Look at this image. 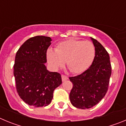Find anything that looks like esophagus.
Wrapping results in <instances>:
<instances>
[{
	"mask_svg": "<svg viewBox=\"0 0 126 126\" xmlns=\"http://www.w3.org/2000/svg\"><path fill=\"white\" fill-rule=\"evenodd\" d=\"M61 77H62V81H65V80L68 79V77L67 76L63 75V74H62V75L61 76Z\"/></svg>",
	"mask_w": 126,
	"mask_h": 126,
	"instance_id": "1",
	"label": "esophagus"
}]
</instances>
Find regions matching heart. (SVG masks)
<instances>
[{
	"mask_svg": "<svg viewBox=\"0 0 126 126\" xmlns=\"http://www.w3.org/2000/svg\"><path fill=\"white\" fill-rule=\"evenodd\" d=\"M95 56V48L90 41L71 39L61 42L55 50L47 51L48 63L53 69L57 70L64 65L74 74H80L90 67Z\"/></svg>",
	"mask_w": 126,
	"mask_h": 126,
	"instance_id": "obj_1",
	"label": "heart"
}]
</instances>
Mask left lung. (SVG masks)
<instances>
[{
	"label": "left lung",
	"mask_w": 126,
	"mask_h": 126,
	"mask_svg": "<svg viewBox=\"0 0 126 126\" xmlns=\"http://www.w3.org/2000/svg\"><path fill=\"white\" fill-rule=\"evenodd\" d=\"M91 40L95 48L92 65L82 74L69 78L73 84L70 101L73 106L81 109L93 107L104 97L112 73L108 52L96 40L93 38Z\"/></svg>",
	"instance_id": "1"
}]
</instances>
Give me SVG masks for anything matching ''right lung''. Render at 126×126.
<instances>
[{
	"label": "right lung",
	"mask_w": 126,
	"mask_h": 126,
	"mask_svg": "<svg viewBox=\"0 0 126 126\" xmlns=\"http://www.w3.org/2000/svg\"><path fill=\"white\" fill-rule=\"evenodd\" d=\"M52 39L36 36L26 41L17 50L14 65L16 90L26 104L34 107L47 106L53 91L62 84L59 73L47 69V51Z\"/></svg>",
	"instance_id": "add662e5"
}]
</instances>
